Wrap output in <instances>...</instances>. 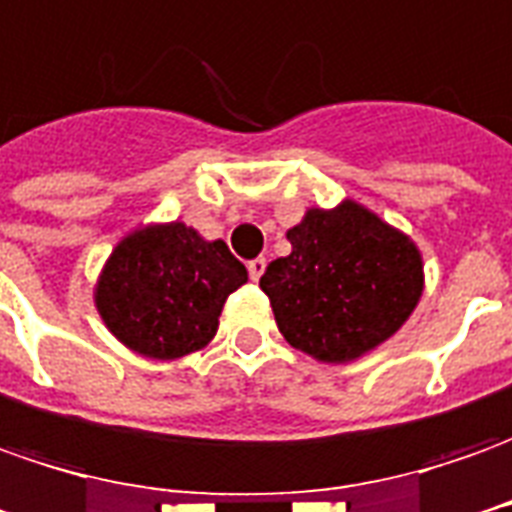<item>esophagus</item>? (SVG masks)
<instances>
[{"label":"esophagus","mask_w":512,"mask_h":512,"mask_svg":"<svg viewBox=\"0 0 512 512\" xmlns=\"http://www.w3.org/2000/svg\"><path fill=\"white\" fill-rule=\"evenodd\" d=\"M264 267H267L264 256H259V259H250V262H248L250 281H259V278H262V273H264Z\"/></svg>","instance_id":"esophagus-1"}]
</instances>
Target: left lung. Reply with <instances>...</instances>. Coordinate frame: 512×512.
<instances>
[{"mask_svg": "<svg viewBox=\"0 0 512 512\" xmlns=\"http://www.w3.org/2000/svg\"><path fill=\"white\" fill-rule=\"evenodd\" d=\"M292 253L259 287L284 340L317 362L345 365L396 334L424 295V256L396 225L345 197L306 209L287 231Z\"/></svg>", "mask_w": 512, "mask_h": 512, "instance_id": "1", "label": "left lung"}]
</instances>
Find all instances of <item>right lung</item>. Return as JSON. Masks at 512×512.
<instances>
[{
    "label": "right lung",
    "instance_id": "obj_1",
    "mask_svg": "<svg viewBox=\"0 0 512 512\" xmlns=\"http://www.w3.org/2000/svg\"><path fill=\"white\" fill-rule=\"evenodd\" d=\"M245 281V264L222 239L181 220L150 222L116 242L94 284V306L133 354L169 362L214 340L222 306Z\"/></svg>",
    "mask_w": 512,
    "mask_h": 512
}]
</instances>
